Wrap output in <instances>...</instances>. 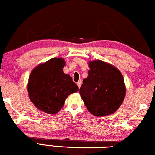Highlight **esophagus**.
I'll list each match as a JSON object with an SVG mask.
<instances>
[{"label": "esophagus", "mask_w": 155, "mask_h": 155, "mask_svg": "<svg viewBox=\"0 0 155 155\" xmlns=\"http://www.w3.org/2000/svg\"><path fill=\"white\" fill-rule=\"evenodd\" d=\"M77 85H78V87H81V85H82V81H78V83H77Z\"/></svg>", "instance_id": "34e87169"}]
</instances>
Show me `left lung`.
<instances>
[{
	"label": "left lung",
	"instance_id": "1",
	"mask_svg": "<svg viewBox=\"0 0 155 155\" xmlns=\"http://www.w3.org/2000/svg\"><path fill=\"white\" fill-rule=\"evenodd\" d=\"M88 66V76L80 88L84 104L95 116L113 114L121 106L127 91L121 72L100 60L89 61Z\"/></svg>",
	"mask_w": 155,
	"mask_h": 155
}]
</instances>
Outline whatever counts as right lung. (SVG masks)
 Listing matches in <instances>:
<instances>
[{"mask_svg":"<svg viewBox=\"0 0 155 155\" xmlns=\"http://www.w3.org/2000/svg\"><path fill=\"white\" fill-rule=\"evenodd\" d=\"M65 61L54 57L35 67L27 83L28 97L36 108L49 114L62 109L66 98L79 91L70 74L63 72Z\"/></svg>","mask_w":155,"mask_h":155,"instance_id":"right-lung-1","label":"right lung"}]
</instances>
